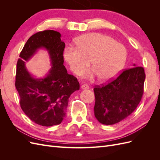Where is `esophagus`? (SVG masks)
<instances>
[{
  "instance_id": "34e87169",
  "label": "esophagus",
  "mask_w": 160,
  "mask_h": 160,
  "mask_svg": "<svg viewBox=\"0 0 160 160\" xmlns=\"http://www.w3.org/2000/svg\"><path fill=\"white\" fill-rule=\"evenodd\" d=\"M81 89H89V85H88V84H85V83H83L81 85Z\"/></svg>"
}]
</instances>
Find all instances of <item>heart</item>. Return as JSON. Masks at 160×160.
<instances>
[{
  "instance_id": "b5f03b06",
  "label": "heart",
  "mask_w": 160,
  "mask_h": 160,
  "mask_svg": "<svg viewBox=\"0 0 160 160\" xmlns=\"http://www.w3.org/2000/svg\"><path fill=\"white\" fill-rule=\"evenodd\" d=\"M77 44V47L67 46L63 52L65 60L76 74L83 72L89 65L90 60L93 69L85 75L89 77L97 75L101 81H109L119 73L126 61L125 46L103 34L81 35Z\"/></svg>"
}]
</instances>
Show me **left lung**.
Wrapping results in <instances>:
<instances>
[{
	"instance_id": "left-lung-1",
	"label": "left lung",
	"mask_w": 160,
	"mask_h": 160,
	"mask_svg": "<svg viewBox=\"0 0 160 160\" xmlns=\"http://www.w3.org/2000/svg\"><path fill=\"white\" fill-rule=\"evenodd\" d=\"M145 79L143 67H134L123 70L108 84L96 85L94 113L98 122L113 125L132 114L141 101Z\"/></svg>"
}]
</instances>
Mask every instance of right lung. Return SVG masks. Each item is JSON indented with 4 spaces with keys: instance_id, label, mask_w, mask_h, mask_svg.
Listing matches in <instances>:
<instances>
[{
    "instance_id": "1",
    "label": "right lung",
    "mask_w": 160,
    "mask_h": 160,
    "mask_svg": "<svg viewBox=\"0 0 160 160\" xmlns=\"http://www.w3.org/2000/svg\"><path fill=\"white\" fill-rule=\"evenodd\" d=\"M61 36L53 30L34 34L25 43L17 63L15 87L21 108L31 120L42 126L60 124L65 117L69 97L79 89L77 79L67 73L63 65L65 44ZM42 48L48 51L52 67L45 78L36 79L27 71L25 62Z\"/></svg>"
}]
</instances>
